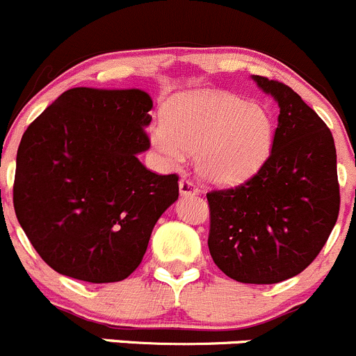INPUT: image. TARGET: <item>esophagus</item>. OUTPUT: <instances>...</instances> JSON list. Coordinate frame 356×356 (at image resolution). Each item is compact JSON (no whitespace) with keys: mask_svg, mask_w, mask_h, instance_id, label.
Returning a JSON list of instances; mask_svg holds the SVG:
<instances>
[{"mask_svg":"<svg viewBox=\"0 0 356 356\" xmlns=\"http://www.w3.org/2000/svg\"><path fill=\"white\" fill-rule=\"evenodd\" d=\"M179 193L181 195H195V193H199V188H197V185L192 179L183 177L179 179Z\"/></svg>","mask_w":356,"mask_h":356,"instance_id":"obj_1","label":"esophagus"}]
</instances>
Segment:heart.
<instances>
[{
  "instance_id": "heart-1",
  "label": "heart",
  "mask_w": 356,
  "mask_h": 356,
  "mask_svg": "<svg viewBox=\"0 0 356 356\" xmlns=\"http://www.w3.org/2000/svg\"><path fill=\"white\" fill-rule=\"evenodd\" d=\"M274 122L255 102L226 92H195L171 99L163 124L151 131L152 145L170 164L195 152L197 171L205 179L232 185L250 178L269 156Z\"/></svg>"
}]
</instances>
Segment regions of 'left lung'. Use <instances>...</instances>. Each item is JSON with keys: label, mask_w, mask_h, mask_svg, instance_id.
<instances>
[{"label": "left lung", "mask_w": 356, "mask_h": 356, "mask_svg": "<svg viewBox=\"0 0 356 356\" xmlns=\"http://www.w3.org/2000/svg\"><path fill=\"white\" fill-rule=\"evenodd\" d=\"M254 80L280 104L273 151L247 181L207 193V245L232 280L274 284L314 262L338 221L341 197L327 124L291 87Z\"/></svg>", "instance_id": "left-lung-1"}]
</instances>
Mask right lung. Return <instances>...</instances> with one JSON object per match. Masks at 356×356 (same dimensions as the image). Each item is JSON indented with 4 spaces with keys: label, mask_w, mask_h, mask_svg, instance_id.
<instances>
[{
    "label": "right lung",
    "mask_w": 356,
    "mask_h": 356,
    "mask_svg": "<svg viewBox=\"0 0 356 356\" xmlns=\"http://www.w3.org/2000/svg\"><path fill=\"white\" fill-rule=\"evenodd\" d=\"M144 90L75 87L34 120L17 152L13 207L51 269L115 283L144 259L154 225L178 199V175L138 161L151 147Z\"/></svg>",
    "instance_id": "1"
}]
</instances>
